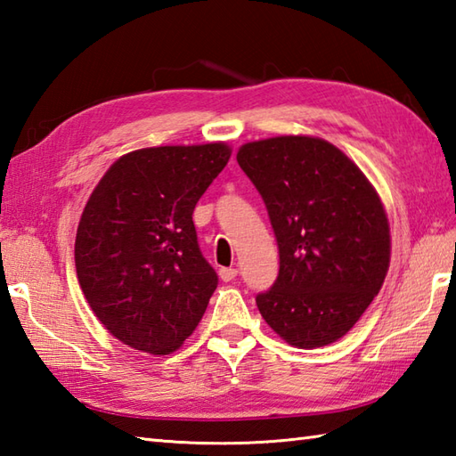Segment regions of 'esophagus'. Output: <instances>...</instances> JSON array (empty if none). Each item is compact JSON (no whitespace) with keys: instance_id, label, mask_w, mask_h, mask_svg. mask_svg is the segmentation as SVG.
<instances>
[{"instance_id":"34e87169","label":"esophagus","mask_w":456,"mask_h":456,"mask_svg":"<svg viewBox=\"0 0 456 456\" xmlns=\"http://www.w3.org/2000/svg\"><path fill=\"white\" fill-rule=\"evenodd\" d=\"M237 268H233V266H229V268H219V276H221V280L223 282H231V280H235L237 278Z\"/></svg>"}]
</instances>
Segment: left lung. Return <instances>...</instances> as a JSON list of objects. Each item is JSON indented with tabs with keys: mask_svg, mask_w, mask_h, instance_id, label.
Returning <instances> with one entry per match:
<instances>
[{
	"mask_svg": "<svg viewBox=\"0 0 456 456\" xmlns=\"http://www.w3.org/2000/svg\"><path fill=\"white\" fill-rule=\"evenodd\" d=\"M239 167L263 198L278 243L274 284L258 312L289 345L341 338L380 292L390 227L380 198L353 160L314 137L243 144Z\"/></svg>",
	"mask_w": 456,
	"mask_h": 456,
	"instance_id": "left-lung-1",
	"label": "left lung"
}]
</instances>
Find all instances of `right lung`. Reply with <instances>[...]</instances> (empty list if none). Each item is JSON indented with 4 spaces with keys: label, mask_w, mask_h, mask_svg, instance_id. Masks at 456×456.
I'll return each mask as SVG.
<instances>
[{
    "label": "right lung",
    "mask_w": 456,
    "mask_h": 456,
    "mask_svg": "<svg viewBox=\"0 0 456 456\" xmlns=\"http://www.w3.org/2000/svg\"><path fill=\"white\" fill-rule=\"evenodd\" d=\"M231 157L223 142L125 154L86 203L76 273L95 317L137 351L168 354L206 314L219 278L191 213Z\"/></svg>",
    "instance_id": "right-lung-1"
}]
</instances>
